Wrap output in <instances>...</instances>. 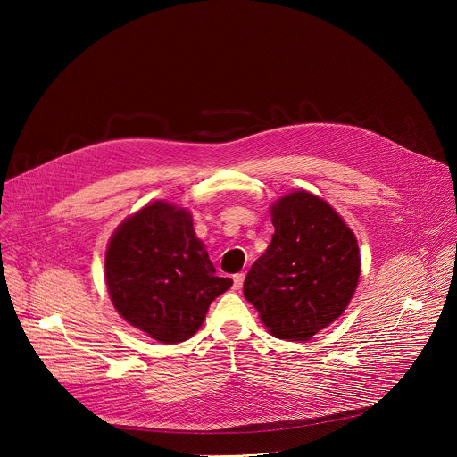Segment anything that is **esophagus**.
<instances>
[{
    "mask_svg": "<svg viewBox=\"0 0 457 457\" xmlns=\"http://www.w3.org/2000/svg\"><path fill=\"white\" fill-rule=\"evenodd\" d=\"M244 278H245V275L244 273H237L235 277H233V289L235 291H238V289H242V284H244Z\"/></svg>",
    "mask_w": 457,
    "mask_h": 457,
    "instance_id": "34e87169",
    "label": "esophagus"
}]
</instances>
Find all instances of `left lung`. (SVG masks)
Masks as SVG:
<instances>
[{
	"label": "left lung",
	"mask_w": 457,
	"mask_h": 457,
	"mask_svg": "<svg viewBox=\"0 0 457 457\" xmlns=\"http://www.w3.org/2000/svg\"><path fill=\"white\" fill-rule=\"evenodd\" d=\"M271 215L273 240L251 266L244 296L273 337L305 342L349 305L361 266L358 242L342 217L307 191L286 195Z\"/></svg>",
	"instance_id": "8db88e82"
}]
</instances>
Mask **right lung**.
Listing matches in <instances>:
<instances>
[{"mask_svg":"<svg viewBox=\"0 0 457 457\" xmlns=\"http://www.w3.org/2000/svg\"><path fill=\"white\" fill-rule=\"evenodd\" d=\"M104 277L119 314L162 344L197 333L210 303L233 284L217 275L191 215L162 201L119 226L108 244Z\"/></svg>","mask_w":457,"mask_h":457,"instance_id":"add662e5","label":"right lung"}]
</instances>
